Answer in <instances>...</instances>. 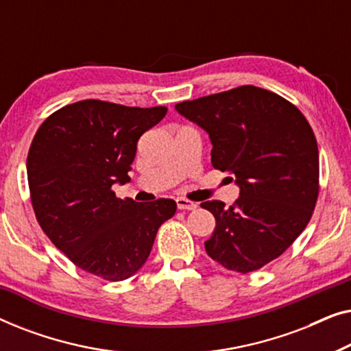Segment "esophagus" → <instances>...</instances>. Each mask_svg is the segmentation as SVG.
Wrapping results in <instances>:
<instances>
[{"instance_id":"1","label":"esophagus","mask_w":351,"mask_h":351,"mask_svg":"<svg viewBox=\"0 0 351 351\" xmlns=\"http://www.w3.org/2000/svg\"><path fill=\"white\" fill-rule=\"evenodd\" d=\"M176 203H177V208H179L180 210H193L198 208V204L193 203V201L185 199V198H177Z\"/></svg>"}]
</instances>
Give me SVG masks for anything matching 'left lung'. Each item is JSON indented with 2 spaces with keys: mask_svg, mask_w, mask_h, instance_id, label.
I'll list each match as a JSON object with an SVG mask.
<instances>
[{
  "mask_svg": "<svg viewBox=\"0 0 351 351\" xmlns=\"http://www.w3.org/2000/svg\"><path fill=\"white\" fill-rule=\"evenodd\" d=\"M176 110L209 134L210 162L232 172L239 186L230 208L217 199L201 204L215 217L208 256L239 273L275 261L304 232L318 199V143L308 121L295 105L256 86L186 100Z\"/></svg>",
  "mask_w": 351,
  "mask_h": 351,
  "instance_id": "left-lung-1",
  "label": "left lung"
}]
</instances>
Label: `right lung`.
Returning <instances> with one entry per match:
<instances>
[{
  "mask_svg": "<svg viewBox=\"0 0 351 351\" xmlns=\"http://www.w3.org/2000/svg\"><path fill=\"white\" fill-rule=\"evenodd\" d=\"M166 107H124L80 100L45 119L28 150L27 177L38 223L76 267L123 281L143 267L174 199L141 204L117 198L112 186L128 172L143 132Z\"/></svg>",
  "mask_w": 351,
  "mask_h": 351,
  "instance_id": "add662e5",
  "label": "right lung"
}]
</instances>
